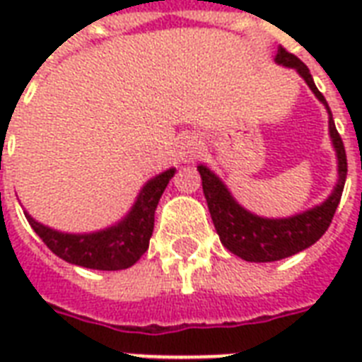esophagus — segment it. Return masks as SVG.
I'll list each match as a JSON object with an SVG mask.
<instances>
[{
    "label": "esophagus",
    "instance_id": "esophagus-1",
    "mask_svg": "<svg viewBox=\"0 0 362 362\" xmlns=\"http://www.w3.org/2000/svg\"><path fill=\"white\" fill-rule=\"evenodd\" d=\"M199 153H201V141H199L197 136H184L180 144H178V158L182 161H193V159H197Z\"/></svg>",
    "mask_w": 362,
    "mask_h": 362
}]
</instances>
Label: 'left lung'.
Wrapping results in <instances>:
<instances>
[{"instance_id": "1", "label": "left lung", "mask_w": 362, "mask_h": 362, "mask_svg": "<svg viewBox=\"0 0 362 362\" xmlns=\"http://www.w3.org/2000/svg\"><path fill=\"white\" fill-rule=\"evenodd\" d=\"M276 64L297 69V73L303 76L315 98L325 105L327 112H329V133H331L332 146L337 150L338 158V182L331 195L314 209L291 216V218L270 220V218H261V216H255L247 212L246 209H242L235 201L231 192L227 189L226 184L220 180V176H216L209 167L199 165L197 170L203 180L204 197L209 203L210 216L214 221L216 231L220 235L221 244L231 253L242 257L244 261H252V263L280 261V259L303 252L314 242L320 240L331 226L332 216L337 212V206L342 197L346 175H348V159H346L344 142L338 135L331 109H329L323 93L315 88L308 67L295 54L287 52L284 47L278 48Z\"/></svg>"}]
</instances>
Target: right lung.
I'll list each match as a JSON object with an SVG mask.
<instances>
[{
  "label": "right lung",
  "mask_w": 362,
  "mask_h": 362,
  "mask_svg": "<svg viewBox=\"0 0 362 362\" xmlns=\"http://www.w3.org/2000/svg\"><path fill=\"white\" fill-rule=\"evenodd\" d=\"M176 169H169L146 182L136 197L133 209L124 220L103 231L86 235H69L42 226L24 212L31 229L41 237L48 250L71 264L95 270L129 269L148 250L153 231V214L163 195L165 187L175 176Z\"/></svg>",
  "instance_id": "add662e5"
}]
</instances>
